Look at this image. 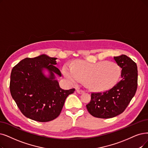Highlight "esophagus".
<instances>
[{"label": "esophagus", "mask_w": 148, "mask_h": 148, "mask_svg": "<svg viewBox=\"0 0 148 148\" xmlns=\"http://www.w3.org/2000/svg\"><path fill=\"white\" fill-rule=\"evenodd\" d=\"M76 92H77V93H78L79 94H81V93H83L84 92V90H82V89H77L76 90Z\"/></svg>", "instance_id": "34e87169"}]
</instances>
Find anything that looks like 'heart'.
<instances>
[{"label":"heart","mask_w":148,"mask_h":148,"mask_svg":"<svg viewBox=\"0 0 148 148\" xmlns=\"http://www.w3.org/2000/svg\"><path fill=\"white\" fill-rule=\"evenodd\" d=\"M62 72L65 77L72 83L84 81L88 87L96 90H105L112 87L121 75L119 65L107 61L91 63L78 61L73 67L65 65Z\"/></svg>","instance_id":"b5f03b06"}]
</instances>
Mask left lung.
Segmentation results:
<instances>
[{
  "instance_id": "8db88e82",
  "label": "left lung",
  "mask_w": 148,
  "mask_h": 148,
  "mask_svg": "<svg viewBox=\"0 0 148 148\" xmlns=\"http://www.w3.org/2000/svg\"><path fill=\"white\" fill-rule=\"evenodd\" d=\"M114 58L121 68V79L108 90L92 92L90 101L86 105L90 114L99 119H110L123 113L137 91V64L125 55Z\"/></svg>"
}]
</instances>
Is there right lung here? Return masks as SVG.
Listing matches in <instances>:
<instances>
[{
  "label": "right lung",
  "mask_w": 148,
  "mask_h": 148,
  "mask_svg": "<svg viewBox=\"0 0 148 148\" xmlns=\"http://www.w3.org/2000/svg\"><path fill=\"white\" fill-rule=\"evenodd\" d=\"M56 58L42 55L34 58H27L13 68L10 76V90L22 114L33 120L47 122L60 115L65 100L75 89L63 90L55 75L61 76L60 70L55 66ZM47 68L49 78L42 70Z\"/></svg>",
  "instance_id": "right-lung-1"
}]
</instances>
